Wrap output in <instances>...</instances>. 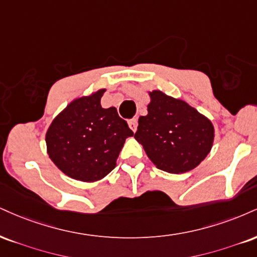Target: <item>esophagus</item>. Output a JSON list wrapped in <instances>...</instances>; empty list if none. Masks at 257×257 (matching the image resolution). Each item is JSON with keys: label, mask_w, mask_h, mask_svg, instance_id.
I'll list each match as a JSON object with an SVG mask.
<instances>
[{"label": "esophagus", "mask_w": 257, "mask_h": 257, "mask_svg": "<svg viewBox=\"0 0 257 257\" xmlns=\"http://www.w3.org/2000/svg\"><path fill=\"white\" fill-rule=\"evenodd\" d=\"M128 125H129V128L132 129L133 132H137V129H138V120H137V118H132V119H129L128 120Z\"/></svg>", "instance_id": "obj_1"}]
</instances>
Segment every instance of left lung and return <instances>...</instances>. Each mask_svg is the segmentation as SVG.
<instances>
[{"mask_svg": "<svg viewBox=\"0 0 257 257\" xmlns=\"http://www.w3.org/2000/svg\"><path fill=\"white\" fill-rule=\"evenodd\" d=\"M147 115L139 117L135 140L159 170L184 174L199 166L214 141V126L208 117L187 101L164 93L148 92Z\"/></svg>", "mask_w": 257, "mask_h": 257, "instance_id": "8db88e82", "label": "left lung"}]
</instances>
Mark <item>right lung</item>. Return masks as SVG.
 <instances>
[{"label": "right lung", "mask_w": 257, "mask_h": 257, "mask_svg": "<svg viewBox=\"0 0 257 257\" xmlns=\"http://www.w3.org/2000/svg\"><path fill=\"white\" fill-rule=\"evenodd\" d=\"M105 91L100 88L74 99L46 131L49 158L64 175L76 181H101L115 169L125 139L133 137L116 107H101Z\"/></svg>", "instance_id": "add662e5"}]
</instances>
